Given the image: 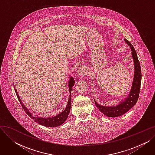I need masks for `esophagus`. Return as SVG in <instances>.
<instances>
[{
	"mask_svg": "<svg viewBox=\"0 0 155 155\" xmlns=\"http://www.w3.org/2000/svg\"><path fill=\"white\" fill-rule=\"evenodd\" d=\"M87 68L85 67H80L78 69L77 73L79 77H84L87 74Z\"/></svg>",
	"mask_w": 155,
	"mask_h": 155,
	"instance_id": "34e87169",
	"label": "esophagus"
}]
</instances>
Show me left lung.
Masks as SVG:
<instances>
[{"mask_svg":"<svg viewBox=\"0 0 155 155\" xmlns=\"http://www.w3.org/2000/svg\"><path fill=\"white\" fill-rule=\"evenodd\" d=\"M124 40L131 48V50L132 51V57L134 63V75L131 91H130L128 97L125 99L124 101L114 107L102 106V105L97 104L95 101L96 106L99 109V110L105 116L110 117H116L124 114L136 104L140 95L141 82V69L140 63L139 60L137 58V53L134 46L128 40L126 39H124Z\"/></svg>","mask_w":155,"mask_h":155,"instance_id":"obj_1","label":"left lung"}]
</instances>
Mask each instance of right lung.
Returning <instances> with one entry per match:
<instances>
[{
  "mask_svg": "<svg viewBox=\"0 0 155 155\" xmlns=\"http://www.w3.org/2000/svg\"><path fill=\"white\" fill-rule=\"evenodd\" d=\"M68 84H69V85H68L69 92L71 94L72 87L73 85H74V84H75V81H74V80H73V77H70ZM15 92L16 95H17V97H18V98L19 99V101L20 102L24 111L26 112V113L30 117H31L32 119L35 120L36 123L39 124L41 125H43V126H46V127H50L59 126L61 124H62L68 117L69 113L70 111V108H71V95L69 97L66 109H64V110L63 112H61L60 114H58L57 116H55L54 117L43 118V117H33V116L31 114V113L29 111V110H28V109L25 106H24L23 104L22 103V102L20 99V97L18 94L17 91L15 90Z\"/></svg>",
  "mask_w": 155,
  "mask_h": 155,
  "instance_id": "right-lung-1",
  "label": "right lung"
}]
</instances>
